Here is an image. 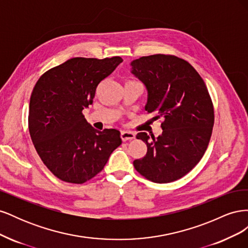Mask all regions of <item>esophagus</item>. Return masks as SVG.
Masks as SVG:
<instances>
[{
  "label": "esophagus",
  "instance_id": "esophagus-1",
  "mask_svg": "<svg viewBox=\"0 0 248 248\" xmlns=\"http://www.w3.org/2000/svg\"><path fill=\"white\" fill-rule=\"evenodd\" d=\"M134 138H136V134H134V133L131 132V131H126V130H122V131H121V139H122L123 141L131 140H133Z\"/></svg>",
  "mask_w": 248,
  "mask_h": 248
}]
</instances>
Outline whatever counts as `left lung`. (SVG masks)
<instances>
[{
    "label": "left lung",
    "instance_id": "1",
    "mask_svg": "<svg viewBox=\"0 0 248 248\" xmlns=\"http://www.w3.org/2000/svg\"><path fill=\"white\" fill-rule=\"evenodd\" d=\"M134 74L148 91L145 109L162 118V133L137 139L147 145V154L133 166L155 183H169L189 172L205 154L214 125V108L204 80L183 59L152 55L131 62Z\"/></svg>",
    "mask_w": 248,
    "mask_h": 248
}]
</instances>
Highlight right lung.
I'll list each match as a JSON object with an SVG mask.
<instances>
[{"mask_svg":"<svg viewBox=\"0 0 248 248\" xmlns=\"http://www.w3.org/2000/svg\"><path fill=\"white\" fill-rule=\"evenodd\" d=\"M122 62L120 57L72 58L36 82L30 99V136L43 163L62 181H89L122 144L119 130H96L82 115L99 82Z\"/></svg>","mask_w":248,"mask_h":248,"instance_id":"obj_1","label":"right lung"}]
</instances>
